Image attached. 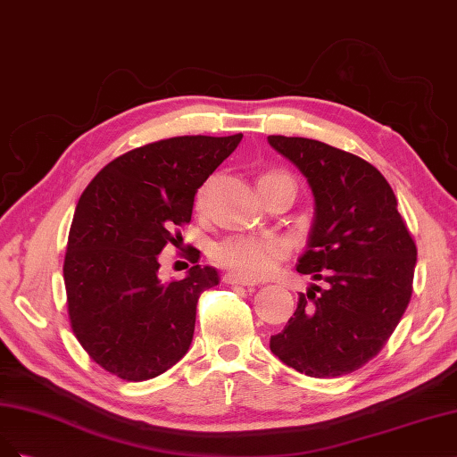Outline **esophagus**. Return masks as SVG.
<instances>
[{"label": "esophagus", "instance_id": "34e87169", "mask_svg": "<svg viewBox=\"0 0 457 457\" xmlns=\"http://www.w3.org/2000/svg\"><path fill=\"white\" fill-rule=\"evenodd\" d=\"M222 281H224L226 285H241V287H254V285H256V283H253V281H248V278H243L239 273H235V271L226 273Z\"/></svg>", "mask_w": 457, "mask_h": 457}]
</instances>
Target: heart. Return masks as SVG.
I'll use <instances>...</instances> for the list:
<instances>
[{
	"mask_svg": "<svg viewBox=\"0 0 457 457\" xmlns=\"http://www.w3.org/2000/svg\"><path fill=\"white\" fill-rule=\"evenodd\" d=\"M209 197V184L203 186L197 194V207L203 209ZM287 254V245L281 239L270 237H229L216 243L211 248V258L218 266L239 273L243 278L268 277L275 271L278 262Z\"/></svg>",
	"mask_w": 457,
	"mask_h": 457,
	"instance_id": "obj_1",
	"label": "heart"
}]
</instances>
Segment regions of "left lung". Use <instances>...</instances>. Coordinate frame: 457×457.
<instances>
[{"mask_svg":"<svg viewBox=\"0 0 457 457\" xmlns=\"http://www.w3.org/2000/svg\"><path fill=\"white\" fill-rule=\"evenodd\" d=\"M268 142L313 191L315 220L296 270L327 283L300 292L270 349L305 376L351 374L378 355L406 312L416 243L391 186L368 161L312 138Z\"/></svg>","mask_w":457,"mask_h":457,"instance_id":"obj_1","label":"left lung"}]
</instances>
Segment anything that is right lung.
Returning <instances> with one entry per match:
<instances>
[{"mask_svg": "<svg viewBox=\"0 0 457 457\" xmlns=\"http://www.w3.org/2000/svg\"><path fill=\"white\" fill-rule=\"evenodd\" d=\"M243 135L174 137L130 150L102 169L81 194L64 258L68 315L89 357L106 372L144 381L167 372L191 345L197 300L218 285L189 250L182 281L159 278V253L176 243L203 182Z\"/></svg>", "mask_w": 457, "mask_h": 457, "instance_id": "add662e5", "label": "right lung"}]
</instances>
